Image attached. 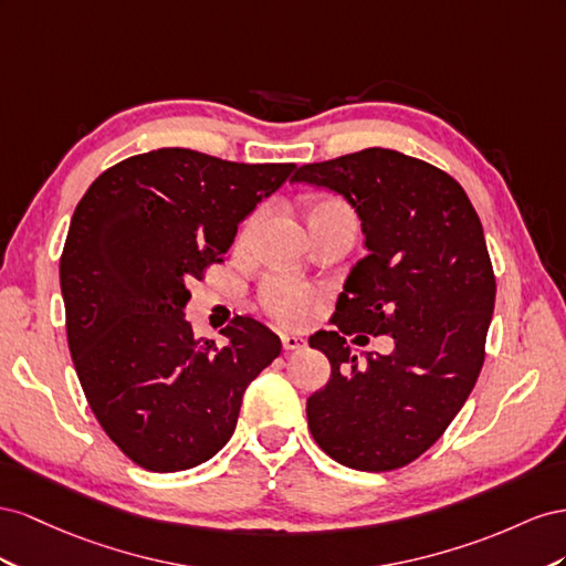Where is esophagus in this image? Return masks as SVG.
I'll list each match as a JSON object with an SVG mask.
<instances>
[{
  "label": "esophagus",
  "instance_id": "obj_1",
  "mask_svg": "<svg viewBox=\"0 0 566 566\" xmlns=\"http://www.w3.org/2000/svg\"><path fill=\"white\" fill-rule=\"evenodd\" d=\"M282 346L284 350H301L308 346V342H305L303 336H296V334H282Z\"/></svg>",
  "mask_w": 566,
  "mask_h": 566
}]
</instances>
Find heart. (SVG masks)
<instances>
[{"mask_svg": "<svg viewBox=\"0 0 566 566\" xmlns=\"http://www.w3.org/2000/svg\"><path fill=\"white\" fill-rule=\"evenodd\" d=\"M311 213H350V211L344 201L325 199L319 201ZM258 218H261V213H255L247 222L244 234H249L255 228ZM258 301H261L263 311L270 317L282 322V325H301V322L311 317L317 294L313 286L289 277V274H270V277L261 282V289H258Z\"/></svg>", "mask_w": 566, "mask_h": 566, "instance_id": "1", "label": "heart"}]
</instances>
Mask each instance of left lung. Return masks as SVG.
<instances>
[{"label": "left lung", "mask_w": 566, "mask_h": 566, "mask_svg": "<svg viewBox=\"0 0 566 566\" xmlns=\"http://www.w3.org/2000/svg\"><path fill=\"white\" fill-rule=\"evenodd\" d=\"M294 182L342 193L367 249L336 301L334 329L311 336L332 365L305 402L311 433L350 470H400L441 439L486 358L495 274L481 220L453 177L394 149L301 166ZM363 333H389L395 350L360 366L347 336Z\"/></svg>", "instance_id": "1"}]
</instances>
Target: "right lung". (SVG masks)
<instances>
[{"instance_id": "right-lung-1", "label": "right lung", "mask_w": 566, "mask_h": 566, "mask_svg": "<svg viewBox=\"0 0 566 566\" xmlns=\"http://www.w3.org/2000/svg\"><path fill=\"white\" fill-rule=\"evenodd\" d=\"M294 168L156 149L104 170L75 206L59 270L69 348L94 417L144 470L213 458L247 386L282 350L249 315L216 346L182 311L187 284L222 263L239 222Z\"/></svg>"}]
</instances>
